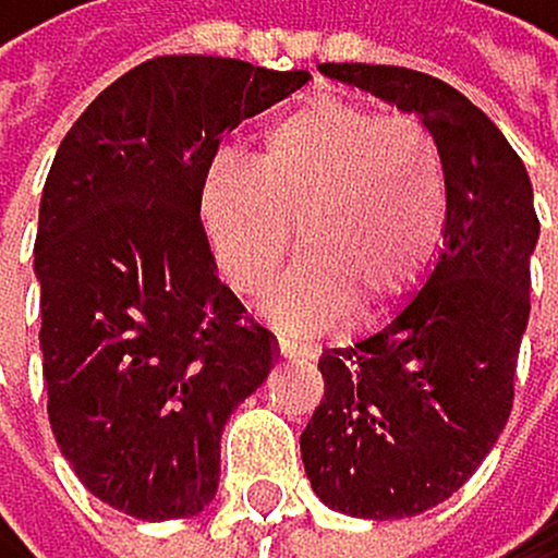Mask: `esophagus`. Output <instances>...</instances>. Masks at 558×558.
Returning a JSON list of instances; mask_svg holds the SVG:
<instances>
[{
	"instance_id": "esophagus-1",
	"label": "esophagus",
	"mask_w": 558,
	"mask_h": 558,
	"mask_svg": "<svg viewBox=\"0 0 558 558\" xmlns=\"http://www.w3.org/2000/svg\"><path fill=\"white\" fill-rule=\"evenodd\" d=\"M277 347H281L284 357H314V343H306V339H295V336H277Z\"/></svg>"
}]
</instances>
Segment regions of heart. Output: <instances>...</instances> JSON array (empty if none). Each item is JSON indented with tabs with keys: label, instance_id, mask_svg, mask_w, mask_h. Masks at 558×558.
I'll list each match as a JSON object with an SVG mask.
<instances>
[{
	"label": "heart",
	"instance_id": "heart-1",
	"mask_svg": "<svg viewBox=\"0 0 558 558\" xmlns=\"http://www.w3.org/2000/svg\"><path fill=\"white\" fill-rule=\"evenodd\" d=\"M449 219L442 145L413 116L317 94L281 112L244 163L204 185V222L226 281L263 292L299 236L295 270L274 299L292 325H322L343 303L379 314L435 263Z\"/></svg>",
	"mask_w": 558,
	"mask_h": 558
}]
</instances>
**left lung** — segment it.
Wrapping results in <instances>:
<instances>
[{"label":"left lung","instance_id":"left-lung-1","mask_svg":"<svg viewBox=\"0 0 558 558\" xmlns=\"http://www.w3.org/2000/svg\"><path fill=\"white\" fill-rule=\"evenodd\" d=\"M322 72L416 112L449 171L432 277L376 332L322 354L325 398L299 435L306 478L328 508L405 519L453 497L505 432L541 222L519 153L449 83L398 64Z\"/></svg>","mask_w":558,"mask_h":558}]
</instances>
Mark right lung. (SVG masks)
<instances>
[{
	"instance_id": "obj_1",
	"label": "right lung",
	"mask_w": 558,
	"mask_h": 558,
	"mask_svg": "<svg viewBox=\"0 0 558 558\" xmlns=\"http://www.w3.org/2000/svg\"><path fill=\"white\" fill-rule=\"evenodd\" d=\"M306 80L204 53L142 61L50 163L35 233L47 413L80 483L123 515L204 511L226 420L277 357L219 281L201 196L222 134Z\"/></svg>"
}]
</instances>
